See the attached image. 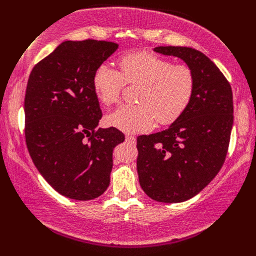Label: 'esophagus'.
Masks as SVG:
<instances>
[{
	"label": "esophagus",
	"mask_w": 256,
	"mask_h": 256,
	"mask_svg": "<svg viewBox=\"0 0 256 256\" xmlns=\"http://www.w3.org/2000/svg\"><path fill=\"white\" fill-rule=\"evenodd\" d=\"M126 141H127L128 143H130V144H134V143H135V138L132 135L127 134V135H126Z\"/></svg>",
	"instance_id": "1"
}]
</instances>
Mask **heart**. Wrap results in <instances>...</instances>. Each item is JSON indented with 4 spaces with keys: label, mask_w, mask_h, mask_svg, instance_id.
I'll list each match as a JSON object with an SVG mask.
<instances>
[{
    "label": "heart",
    "mask_w": 256,
    "mask_h": 256,
    "mask_svg": "<svg viewBox=\"0 0 256 256\" xmlns=\"http://www.w3.org/2000/svg\"><path fill=\"white\" fill-rule=\"evenodd\" d=\"M118 72L102 64L93 74L94 93L104 106L118 102L124 84L140 85L134 106H122L106 118L107 124L127 132L148 130L157 121L170 124L194 99L197 76L186 64L140 51L118 58Z\"/></svg>",
    "instance_id": "heart-1"
}]
</instances>
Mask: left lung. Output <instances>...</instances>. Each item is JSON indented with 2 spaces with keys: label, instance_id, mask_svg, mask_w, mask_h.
I'll list each match as a JSON object with an SVG mask.
<instances>
[{
  "label": "left lung",
  "instance_id": "obj_1",
  "mask_svg": "<svg viewBox=\"0 0 256 256\" xmlns=\"http://www.w3.org/2000/svg\"><path fill=\"white\" fill-rule=\"evenodd\" d=\"M194 68L197 86L186 110L166 130L138 138V174L146 196L182 202L198 194L222 169L233 126V93L211 59L192 48L157 46Z\"/></svg>",
  "mask_w": 256,
  "mask_h": 256
}]
</instances>
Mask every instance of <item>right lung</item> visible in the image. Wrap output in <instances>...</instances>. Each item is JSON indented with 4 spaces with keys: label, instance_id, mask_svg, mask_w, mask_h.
<instances>
[{
    "label": "right lung",
    "instance_id": "right-lung-1",
    "mask_svg": "<svg viewBox=\"0 0 256 256\" xmlns=\"http://www.w3.org/2000/svg\"><path fill=\"white\" fill-rule=\"evenodd\" d=\"M118 48L106 40L62 42L34 66L28 80V150L44 180L76 200L107 190L113 149L124 141L116 128H96L102 113L92 82L96 70Z\"/></svg>",
    "mask_w": 256,
    "mask_h": 256
}]
</instances>
